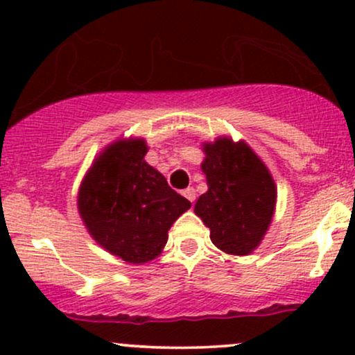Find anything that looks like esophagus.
<instances>
[{"label":"esophagus","instance_id":"obj_1","mask_svg":"<svg viewBox=\"0 0 355 355\" xmlns=\"http://www.w3.org/2000/svg\"><path fill=\"white\" fill-rule=\"evenodd\" d=\"M183 195H185V197L189 198L190 202H195V197H197V193H195V189H193V187H189V189L183 190Z\"/></svg>","mask_w":355,"mask_h":355}]
</instances>
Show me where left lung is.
Listing matches in <instances>:
<instances>
[{"label": "left lung", "instance_id": "obj_1", "mask_svg": "<svg viewBox=\"0 0 355 355\" xmlns=\"http://www.w3.org/2000/svg\"><path fill=\"white\" fill-rule=\"evenodd\" d=\"M202 164L209 190L195 214L210 229L211 242L232 255H247L270 225L277 189L267 166L243 141L218 138L207 144Z\"/></svg>", "mask_w": 355, "mask_h": 355}]
</instances>
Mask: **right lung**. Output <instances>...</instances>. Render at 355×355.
<instances>
[{
  "label": "right lung",
  "mask_w": 355,
  "mask_h": 355,
  "mask_svg": "<svg viewBox=\"0 0 355 355\" xmlns=\"http://www.w3.org/2000/svg\"><path fill=\"white\" fill-rule=\"evenodd\" d=\"M144 140H121L96 158L78 193V210L93 239L128 263L153 260L172 223L191 203L144 160Z\"/></svg>",
  "instance_id": "1"
}]
</instances>
